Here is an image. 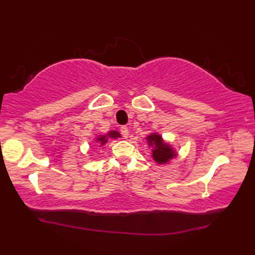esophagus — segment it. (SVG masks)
<instances>
[{"label": "esophagus", "mask_w": 255, "mask_h": 255, "mask_svg": "<svg viewBox=\"0 0 255 255\" xmlns=\"http://www.w3.org/2000/svg\"><path fill=\"white\" fill-rule=\"evenodd\" d=\"M121 133L123 134V136H124L125 138H127L128 134H129V129H128V127H126V126L121 127Z\"/></svg>", "instance_id": "1"}]
</instances>
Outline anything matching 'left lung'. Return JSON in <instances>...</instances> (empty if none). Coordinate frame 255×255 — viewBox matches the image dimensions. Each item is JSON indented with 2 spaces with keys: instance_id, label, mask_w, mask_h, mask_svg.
<instances>
[{
  "instance_id": "1",
  "label": "left lung",
  "mask_w": 255,
  "mask_h": 255,
  "mask_svg": "<svg viewBox=\"0 0 255 255\" xmlns=\"http://www.w3.org/2000/svg\"><path fill=\"white\" fill-rule=\"evenodd\" d=\"M148 141L150 145H153L152 156L153 159L158 162V163H165L169 161V159H172L174 156V152H173L170 145L163 142V140L159 136V134H151L148 138Z\"/></svg>"
}]
</instances>
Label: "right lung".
Returning <instances> with one entry per match:
<instances>
[{"label": "right lung", "instance_id": "obj_1", "mask_svg": "<svg viewBox=\"0 0 255 255\" xmlns=\"http://www.w3.org/2000/svg\"><path fill=\"white\" fill-rule=\"evenodd\" d=\"M107 136L111 137V138H117V137L121 136V134H119V132H117V131H111V132H108ZM97 141H100L102 144H104L107 141V138H106V136L100 137L99 139H97Z\"/></svg>", "mask_w": 255, "mask_h": 255}]
</instances>
